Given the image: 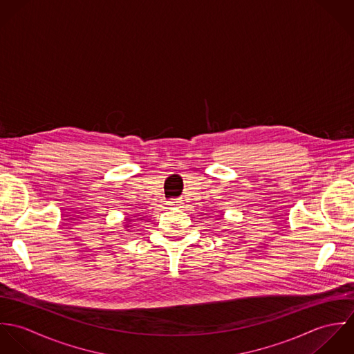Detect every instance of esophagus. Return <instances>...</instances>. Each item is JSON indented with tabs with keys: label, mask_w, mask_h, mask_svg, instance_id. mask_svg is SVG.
<instances>
[{
	"label": "esophagus",
	"mask_w": 354,
	"mask_h": 354,
	"mask_svg": "<svg viewBox=\"0 0 354 354\" xmlns=\"http://www.w3.org/2000/svg\"><path fill=\"white\" fill-rule=\"evenodd\" d=\"M178 203L180 202H177V201H171V202H169V205H171V207L173 205H178Z\"/></svg>",
	"instance_id": "obj_1"
}]
</instances>
